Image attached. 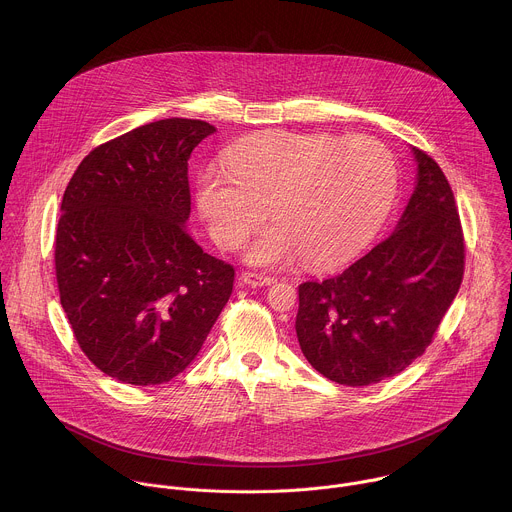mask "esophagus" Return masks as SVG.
I'll list each match as a JSON object with an SVG mask.
<instances>
[{
    "instance_id": "34e87169",
    "label": "esophagus",
    "mask_w": 512,
    "mask_h": 512,
    "mask_svg": "<svg viewBox=\"0 0 512 512\" xmlns=\"http://www.w3.org/2000/svg\"><path fill=\"white\" fill-rule=\"evenodd\" d=\"M240 280H242L246 286H252V288L272 286V284L276 282V278H272V276H264V274H258V272H242Z\"/></svg>"
}]
</instances>
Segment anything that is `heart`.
<instances>
[{"label": "heart", "instance_id": "obj_1", "mask_svg": "<svg viewBox=\"0 0 512 512\" xmlns=\"http://www.w3.org/2000/svg\"><path fill=\"white\" fill-rule=\"evenodd\" d=\"M398 185L390 149L372 138L274 132L236 147L226 169L199 181V209L220 248L240 246L266 217L276 220L250 248L260 266L297 258L333 268L355 258L386 219Z\"/></svg>", "mask_w": 512, "mask_h": 512}]
</instances>
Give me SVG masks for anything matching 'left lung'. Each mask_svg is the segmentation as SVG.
Wrapping results in <instances>:
<instances>
[{
  "instance_id": "left-lung-1",
  "label": "left lung",
  "mask_w": 512,
  "mask_h": 512,
  "mask_svg": "<svg viewBox=\"0 0 512 512\" xmlns=\"http://www.w3.org/2000/svg\"><path fill=\"white\" fill-rule=\"evenodd\" d=\"M414 155L418 183L396 230L341 274L299 286L301 353L343 386L376 384L422 357L463 280L451 185L426 151Z\"/></svg>"
}]
</instances>
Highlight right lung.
<instances>
[{
  "instance_id": "obj_1",
  "label": "right lung",
  "mask_w": 512,
  "mask_h": 512,
  "mask_svg": "<svg viewBox=\"0 0 512 512\" xmlns=\"http://www.w3.org/2000/svg\"><path fill=\"white\" fill-rule=\"evenodd\" d=\"M215 126L167 118L94 147L61 205L55 274L74 339L104 374L155 386L199 355L234 268L203 252L187 159Z\"/></svg>"
}]
</instances>
